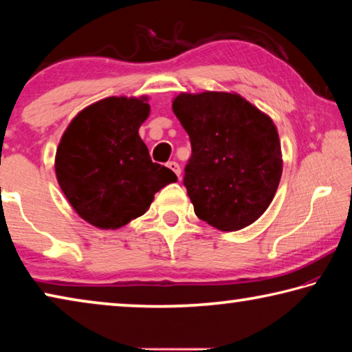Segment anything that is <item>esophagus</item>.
<instances>
[{"label":"esophagus","mask_w":352,"mask_h":352,"mask_svg":"<svg viewBox=\"0 0 352 352\" xmlns=\"http://www.w3.org/2000/svg\"><path fill=\"white\" fill-rule=\"evenodd\" d=\"M168 168H169L172 172H174V174H177V177H180V174H182L180 164L175 163V162H169V163H168Z\"/></svg>","instance_id":"esophagus-1"}]
</instances>
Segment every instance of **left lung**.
<instances>
[{"label": "left lung", "instance_id": "1", "mask_svg": "<svg viewBox=\"0 0 352 352\" xmlns=\"http://www.w3.org/2000/svg\"><path fill=\"white\" fill-rule=\"evenodd\" d=\"M172 110L190 140L183 184L197 217L220 231L252 225L281 180L275 124L236 93H182Z\"/></svg>", "mask_w": 352, "mask_h": 352}]
</instances>
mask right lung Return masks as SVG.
Segmentation results:
<instances>
[{"instance_id":"add662e5","label":"right lung","mask_w":352,"mask_h":352,"mask_svg":"<svg viewBox=\"0 0 352 352\" xmlns=\"http://www.w3.org/2000/svg\"><path fill=\"white\" fill-rule=\"evenodd\" d=\"M151 111L147 98H107L77 115L56 152V175L79 216L98 228L116 230L144 214L153 195L177 182L152 163L138 130Z\"/></svg>"}]
</instances>
